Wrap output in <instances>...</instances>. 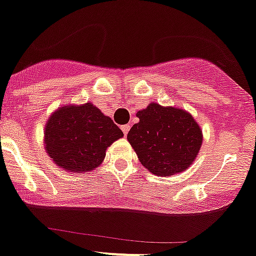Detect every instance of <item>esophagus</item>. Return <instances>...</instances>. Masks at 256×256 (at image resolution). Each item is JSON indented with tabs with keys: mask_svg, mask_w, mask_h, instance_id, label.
<instances>
[{
	"mask_svg": "<svg viewBox=\"0 0 256 256\" xmlns=\"http://www.w3.org/2000/svg\"><path fill=\"white\" fill-rule=\"evenodd\" d=\"M121 130H122V132H124V135H128V130H130V125H122L121 126Z\"/></svg>",
	"mask_w": 256,
	"mask_h": 256,
	"instance_id": "esophagus-1",
	"label": "esophagus"
}]
</instances>
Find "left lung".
Segmentation results:
<instances>
[{
  "label": "left lung",
  "instance_id": "1",
  "mask_svg": "<svg viewBox=\"0 0 256 256\" xmlns=\"http://www.w3.org/2000/svg\"><path fill=\"white\" fill-rule=\"evenodd\" d=\"M136 116L140 121L128 131V140L150 172L174 175L186 170L196 158L202 134L190 114L152 102Z\"/></svg>",
  "mask_w": 256,
  "mask_h": 256
}]
</instances>
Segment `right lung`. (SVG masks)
<instances>
[{"label": "right lung", "instance_id": "right-lung-1", "mask_svg": "<svg viewBox=\"0 0 256 256\" xmlns=\"http://www.w3.org/2000/svg\"><path fill=\"white\" fill-rule=\"evenodd\" d=\"M122 136L118 126L90 102L58 108L44 126L47 154L71 172L95 170L106 148Z\"/></svg>", "mask_w": 256, "mask_h": 256}]
</instances>
